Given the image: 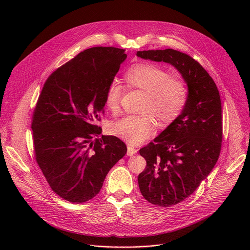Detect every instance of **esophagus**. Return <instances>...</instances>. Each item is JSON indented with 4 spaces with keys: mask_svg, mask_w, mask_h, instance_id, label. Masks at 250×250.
<instances>
[{
    "mask_svg": "<svg viewBox=\"0 0 250 250\" xmlns=\"http://www.w3.org/2000/svg\"><path fill=\"white\" fill-rule=\"evenodd\" d=\"M137 152H138V149L134 148L131 145H128V147H127V155L128 156H133V155L137 154Z\"/></svg>",
    "mask_w": 250,
    "mask_h": 250,
    "instance_id": "obj_1",
    "label": "esophagus"
}]
</instances>
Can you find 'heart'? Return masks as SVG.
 Instances as JSON below:
<instances>
[{
    "mask_svg": "<svg viewBox=\"0 0 250 250\" xmlns=\"http://www.w3.org/2000/svg\"><path fill=\"white\" fill-rule=\"evenodd\" d=\"M124 80L131 87L146 93L143 111L152 112L163 125L172 123L181 113L187 101V87L179 79L162 67L152 63H139L126 72ZM123 93V86L112 81L106 90L107 107L116 110ZM155 120L152 115H128L115 121L110 131L133 145L144 143L155 131Z\"/></svg>",
    "mask_w": 250,
    "mask_h": 250,
    "instance_id": "b5f03b06",
    "label": "heart"
}]
</instances>
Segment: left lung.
Masks as SVG:
<instances>
[{
  "mask_svg": "<svg viewBox=\"0 0 250 250\" xmlns=\"http://www.w3.org/2000/svg\"><path fill=\"white\" fill-rule=\"evenodd\" d=\"M139 58L175 67L188 86L178 117L140 150L146 167L139 175L143 197L170 207L188 198L216 164L222 142L221 102L214 80L191 57L173 49L139 51Z\"/></svg>",
  "mask_w": 250,
  "mask_h": 250,
  "instance_id": "8db88e82",
  "label": "left lung"
}]
</instances>
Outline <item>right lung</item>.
I'll return each instance as SVG.
<instances>
[{
  "instance_id": "right-lung-1",
  "label": "right lung",
  "mask_w": 250,
  "mask_h": 250,
  "mask_svg": "<svg viewBox=\"0 0 250 250\" xmlns=\"http://www.w3.org/2000/svg\"><path fill=\"white\" fill-rule=\"evenodd\" d=\"M126 58L123 49L89 48L44 83L33 115L35 155L51 188L64 200L92 199L127 152L118 138H100L102 128L96 125L107 87Z\"/></svg>"
}]
</instances>
